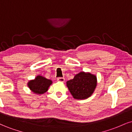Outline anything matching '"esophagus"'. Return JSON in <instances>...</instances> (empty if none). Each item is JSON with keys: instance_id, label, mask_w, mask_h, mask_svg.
<instances>
[{"instance_id": "esophagus-1", "label": "esophagus", "mask_w": 132, "mask_h": 132, "mask_svg": "<svg viewBox=\"0 0 132 132\" xmlns=\"http://www.w3.org/2000/svg\"><path fill=\"white\" fill-rule=\"evenodd\" d=\"M57 81L59 82H64L65 81V79L64 78H57Z\"/></svg>"}]
</instances>
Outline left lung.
Returning <instances> with one entry per match:
<instances>
[{
    "instance_id": "left-lung-1",
    "label": "left lung",
    "mask_w": 132,
    "mask_h": 132,
    "mask_svg": "<svg viewBox=\"0 0 132 132\" xmlns=\"http://www.w3.org/2000/svg\"><path fill=\"white\" fill-rule=\"evenodd\" d=\"M96 76L90 72H81L76 75L72 79L66 82L69 92L74 99L83 100L91 96L96 88Z\"/></svg>"
}]
</instances>
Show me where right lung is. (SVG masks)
<instances>
[{
  "instance_id": "add662e5",
  "label": "right lung",
  "mask_w": 132,
  "mask_h": 132,
  "mask_svg": "<svg viewBox=\"0 0 132 132\" xmlns=\"http://www.w3.org/2000/svg\"><path fill=\"white\" fill-rule=\"evenodd\" d=\"M52 83L51 80L38 75L34 79L28 81L27 86L33 93L41 95L45 94L48 90Z\"/></svg>"
}]
</instances>
